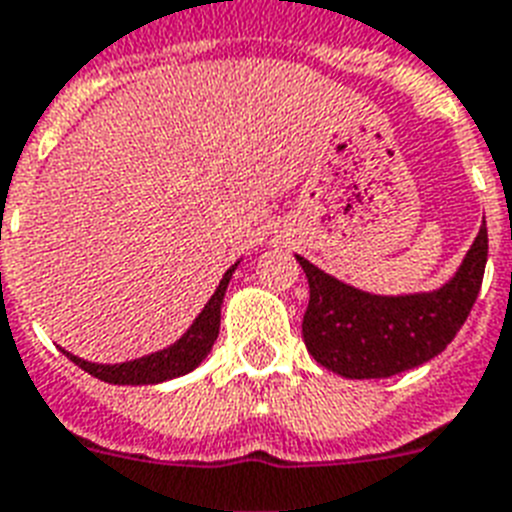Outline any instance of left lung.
I'll return each mask as SVG.
<instances>
[{"label": "left lung", "instance_id": "8db88e82", "mask_svg": "<svg viewBox=\"0 0 512 512\" xmlns=\"http://www.w3.org/2000/svg\"><path fill=\"white\" fill-rule=\"evenodd\" d=\"M489 237L481 224L457 275L433 293L372 296L296 256L309 280L301 333L309 354L343 378H391L447 349L484 280Z\"/></svg>", "mask_w": 512, "mask_h": 512}]
</instances>
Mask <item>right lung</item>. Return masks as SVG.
<instances>
[{
	"label": "right lung",
	"mask_w": 512,
	"mask_h": 512,
	"mask_svg": "<svg viewBox=\"0 0 512 512\" xmlns=\"http://www.w3.org/2000/svg\"><path fill=\"white\" fill-rule=\"evenodd\" d=\"M235 267L224 272L222 282H219V288L211 296V301L195 317L190 330L169 349L155 351V354H147V357L134 359V362H124V365H94V362H87V359L73 357L68 351H65V357L71 359L73 365H79L81 370H87L89 375L105 380V383H113V386H147V383H163V380L187 375V372L195 370L208 357V351H211L216 335H219L224 290L230 285Z\"/></svg>",
	"instance_id": "obj_1"
}]
</instances>
